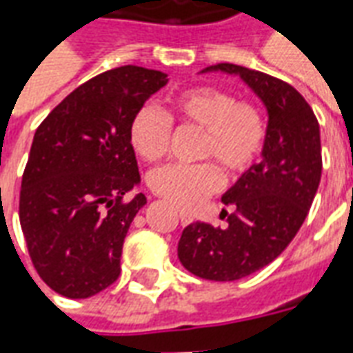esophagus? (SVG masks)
<instances>
[{
	"instance_id": "34e87169",
	"label": "esophagus",
	"mask_w": 353,
	"mask_h": 353,
	"mask_svg": "<svg viewBox=\"0 0 353 353\" xmlns=\"http://www.w3.org/2000/svg\"><path fill=\"white\" fill-rule=\"evenodd\" d=\"M179 219H181V225H189L192 223V215L187 212H179Z\"/></svg>"
}]
</instances>
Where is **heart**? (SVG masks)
Returning <instances> with one entry per match:
<instances>
[{
	"label": "heart",
	"mask_w": 353,
	"mask_h": 353,
	"mask_svg": "<svg viewBox=\"0 0 353 353\" xmlns=\"http://www.w3.org/2000/svg\"><path fill=\"white\" fill-rule=\"evenodd\" d=\"M172 113L179 123L202 130L199 159H210L227 176L244 174L259 159L265 147L266 124L253 103L238 101L234 94L217 87H192L172 98ZM172 121L162 109L141 105L132 117L128 138L134 151L147 162L159 161L166 153ZM149 187L159 196L181 210H194L215 192L221 177L214 164L194 166L166 164L154 168Z\"/></svg>",
	"instance_id": "heart-1"
}]
</instances>
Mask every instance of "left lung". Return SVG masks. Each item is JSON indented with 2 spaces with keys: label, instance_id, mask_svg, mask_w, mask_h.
Wrapping results in <instances>:
<instances>
[{
  "label": "left lung",
  "instance_id": "8db88e82",
  "mask_svg": "<svg viewBox=\"0 0 353 353\" xmlns=\"http://www.w3.org/2000/svg\"><path fill=\"white\" fill-rule=\"evenodd\" d=\"M238 75L268 113L263 161L253 164L223 194L234 208L225 227L191 223L177 257L194 276L234 281L270 265L295 238L321 179V141L314 111L289 83L236 64L210 65L202 73Z\"/></svg>",
  "mask_w": 353,
  "mask_h": 353
}]
</instances>
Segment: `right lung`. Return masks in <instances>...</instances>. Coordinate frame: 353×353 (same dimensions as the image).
Wrapping results in <instances>:
<instances>
[{
    "label": "right lung",
    "mask_w": 353,
    "mask_h": 353,
    "mask_svg": "<svg viewBox=\"0 0 353 353\" xmlns=\"http://www.w3.org/2000/svg\"><path fill=\"white\" fill-rule=\"evenodd\" d=\"M168 75L121 65L68 94L35 130L20 189V227L52 291L87 299L121 274V253L145 194L128 138L132 117Z\"/></svg>",
    "instance_id": "obj_1"
}]
</instances>
